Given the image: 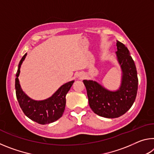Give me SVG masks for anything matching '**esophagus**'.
Returning a JSON list of instances; mask_svg holds the SVG:
<instances>
[{
    "instance_id": "esophagus-1",
    "label": "esophagus",
    "mask_w": 154,
    "mask_h": 154,
    "mask_svg": "<svg viewBox=\"0 0 154 154\" xmlns=\"http://www.w3.org/2000/svg\"><path fill=\"white\" fill-rule=\"evenodd\" d=\"M81 78H82V77H83V75H80V76H79Z\"/></svg>"
}]
</instances>
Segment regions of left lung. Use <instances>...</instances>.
Instances as JSON below:
<instances>
[{"label":"left lung","mask_w":154,"mask_h":154,"mask_svg":"<svg viewBox=\"0 0 154 154\" xmlns=\"http://www.w3.org/2000/svg\"><path fill=\"white\" fill-rule=\"evenodd\" d=\"M116 56L122 71L120 88L109 91L92 80H83L88 101L94 113L106 118H119L129 110L136 98L138 90L137 72L130 51L117 41Z\"/></svg>","instance_id":"obj_1"}]
</instances>
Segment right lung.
I'll use <instances>...</instances> for the list:
<instances>
[{
	"label": "right lung",
	"mask_w": 154,
	"mask_h": 154,
	"mask_svg": "<svg viewBox=\"0 0 154 154\" xmlns=\"http://www.w3.org/2000/svg\"><path fill=\"white\" fill-rule=\"evenodd\" d=\"M25 54L18 65L15 78L16 97L24 113L31 120L40 124H50L62 116L66 105V95L71 89L74 81L62 85L51 97L43 100H35L26 94L21 88L19 79L20 67L26 56Z\"/></svg>",
	"instance_id": "obj_1"
}]
</instances>
